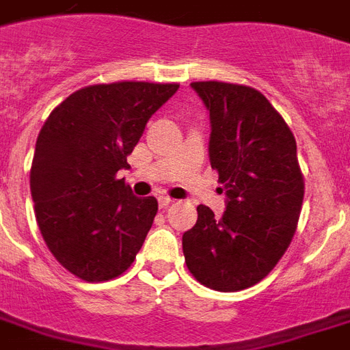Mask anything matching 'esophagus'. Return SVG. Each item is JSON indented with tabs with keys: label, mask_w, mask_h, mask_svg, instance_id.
<instances>
[{
	"label": "esophagus",
	"mask_w": 350,
	"mask_h": 350,
	"mask_svg": "<svg viewBox=\"0 0 350 350\" xmlns=\"http://www.w3.org/2000/svg\"><path fill=\"white\" fill-rule=\"evenodd\" d=\"M172 198H170V196H165V195H161V196H157V204H159V208H167L168 204H172Z\"/></svg>",
	"instance_id": "esophagus-1"
}]
</instances>
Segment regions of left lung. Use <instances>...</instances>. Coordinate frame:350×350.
<instances>
[{
    "label": "left lung",
    "instance_id": "obj_1",
    "mask_svg": "<svg viewBox=\"0 0 350 350\" xmlns=\"http://www.w3.org/2000/svg\"><path fill=\"white\" fill-rule=\"evenodd\" d=\"M191 87L209 111V161L226 211L198 206L182 237L191 274L215 291H241L267 276L293 239L304 178L291 129L260 90L222 81Z\"/></svg>",
    "mask_w": 350,
    "mask_h": 350
}]
</instances>
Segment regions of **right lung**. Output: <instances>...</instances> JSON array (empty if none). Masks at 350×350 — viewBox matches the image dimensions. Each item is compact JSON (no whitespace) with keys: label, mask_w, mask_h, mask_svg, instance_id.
Masks as SVG:
<instances>
[{"label":"right lung","mask_w":350,"mask_h":350,"mask_svg":"<svg viewBox=\"0 0 350 350\" xmlns=\"http://www.w3.org/2000/svg\"><path fill=\"white\" fill-rule=\"evenodd\" d=\"M178 83L118 81L76 90L38 133L31 196L46 245L66 271L105 282L128 271L157 213L116 178Z\"/></svg>","instance_id":"right-lung-1"}]
</instances>
